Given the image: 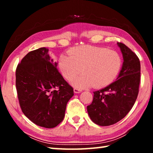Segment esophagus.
<instances>
[{"label":"esophagus","instance_id":"esophagus-1","mask_svg":"<svg viewBox=\"0 0 153 153\" xmlns=\"http://www.w3.org/2000/svg\"><path fill=\"white\" fill-rule=\"evenodd\" d=\"M74 92L76 93V94H77V93H80L82 92V90L80 89H78V88H75L74 89Z\"/></svg>","mask_w":153,"mask_h":153}]
</instances>
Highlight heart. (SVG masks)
<instances>
[{
	"mask_svg": "<svg viewBox=\"0 0 153 153\" xmlns=\"http://www.w3.org/2000/svg\"><path fill=\"white\" fill-rule=\"evenodd\" d=\"M68 55L60 56L59 68L69 81L81 71L84 73L72 81V84L78 88L108 86L118 76L122 65L121 57L117 51L99 46H76L68 51Z\"/></svg>",
	"mask_w": 153,
	"mask_h": 153,
	"instance_id": "b5f03b06",
	"label": "heart"
}]
</instances>
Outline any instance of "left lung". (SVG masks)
Listing matches in <instances>:
<instances>
[{
	"mask_svg": "<svg viewBox=\"0 0 153 153\" xmlns=\"http://www.w3.org/2000/svg\"><path fill=\"white\" fill-rule=\"evenodd\" d=\"M123 55L122 67L117 80L94 92L87 107L89 117L100 126L115 124L126 116L135 103L140 82V63L138 56L124 44L117 42Z\"/></svg>",
	"mask_w": 153,
	"mask_h": 153,
	"instance_id": "obj_1",
	"label": "left lung"
}]
</instances>
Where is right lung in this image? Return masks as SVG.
<instances>
[{
    "mask_svg": "<svg viewBox=\"0 0 153 153\" xmlns=\"http://www.w3.org/2000/svg\"><path fill=\"white\" fill-rule=\"evenodd\" d=\"M57 63L40 48L28 53L16 69V89L22 112L33 123L46 128L59 125L65 117L74 89L56 69Z\"/></svg>",
    "mask_w": 153,
    "mask_h": 153,
    "instance_id": "1",
    "label": "right lung"
}]
</instances>
